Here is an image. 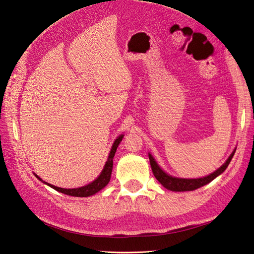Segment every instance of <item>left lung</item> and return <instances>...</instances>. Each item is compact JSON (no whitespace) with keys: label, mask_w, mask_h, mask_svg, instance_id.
<instances>
[{"label":"left lung","mask_w":254,"mask_h":254,"mask_svg":"<svg viewBox=\"0 0 254 254\" xmlns=\"http://www.w3.org/2000/svg\"><path fill=\"white\" fill-rule=\"evenodd\" d=\"M235 151H236V148L234 149L231 156L228 157L225 163H224L223 166H221L216 171H214L213 173H211L207 176H203V178H199V179L175 178V176H172V175L168 174L167 172H164V171L160 167H159V164L155 160V158L151 156V154H148V157H149L152 173H154L155 178L158 180V182L160 183V184L164 188H167V190H172V191H190V190H197V188H200V187L209 184L210 182L213 181L219 175H221L228 167L229 162H231L232 158L235 155Z\"/></svg>","instance_id":"8db88e82"}]
</instances>
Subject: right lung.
Segmentation results:
<instances>
[{
    "label": "right lung",
    "mask_w": 254,
    "mask_h": 254,
    "mask_svg": "<svg viewBox=\"0 0 254 254\" xmlns=\"http://www.w3.org/2000/svg\"><path fill=\"white\" fill-rule=\"evenodd\" d=\"M125 135L121 134L116 138V140L114 141L113 146H111V149L109 152V156L107 158V161H106L104 169L102 170V172L97 176L96 180H94L92 183L87 185H84L79 188H62V187H57L50 184V183H46L43 180H41L37 174H34L37 176V179L40 180L41 182H43L44 184H46L47 186L52 187L53 190H55L60 192H63L64 194H68V196H73V197H90L92 194H95L96 192H98L99 190H102L103 188L108 184L110 178H111V172H113V166H114V157L116 154V150L118 148V146L121 143V140L123 138Z\"/></svg>",
    "instance_id": "right-lung-1"
}]
</instances>
